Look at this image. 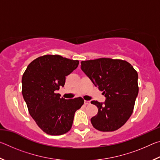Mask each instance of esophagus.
Here are the masks:
<instances>
[{
	"instance_id": "34e87169",
	"label": "esophagus",
	"mask_w": 160,
	"mask_h": 160,
	"mask_svg": "<svg viewBox=\"0 0 160 160\" xmlns=\"http://www.w3.org/2000/svg\"><path fill=\"white\" fill-rule=\"evenodd\" d=\"M84 103H85V104H86V105L90 104V101H86V100H85V102H84Z\"/></svg>"
}]
</instances>
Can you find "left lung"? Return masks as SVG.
I'll return each instance as SVG.
<instances>
[{
    "label": "left lung",
    "instance_id": "8db88e82",
    "mask_svg": "<svg viewBox=\"0 0 160 160\" xmlns=\"http://www.w3.org/2000/svg\"><path fill=\"white\" fill-rule=\"evenodd\" d=\"M81 69L106 97L104 103L91 102L98 108L91 118L94 128L103 132L120 128L131 116L138 94L137 71L128 62L108 58L83 61Z\"/></svg>",
    "mask_w": 160,
    "mask_h": 160
}]
</instances>
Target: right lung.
I'll return each mask as SVG.
<instances>
[{
	"label": "right lung",
	"instance_id": "add662e5",
	"mask_svg": "<svg viewBox=\"0 0 160 160\" xmlns=\"http://www.w3.org/2000/svg\"><path fill=\"white\" fill-rule=\"evenodd\" d=\"M78 60L45 55L28 65L22 78V93L29 113L46 133L63 135L71 128L75 112L82 106L81 97L65 99L56 93L66 77L78 66Z\"/></svg>",
	"mask_w": 160,
	"mask_h": 160
}]
</instances>
